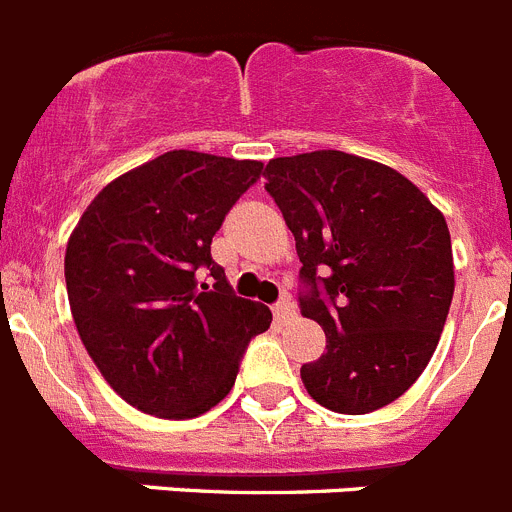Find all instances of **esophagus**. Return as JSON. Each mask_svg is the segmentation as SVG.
Here are the masks:
<instances>
[{"label":"esophagus","instance_id":"obj_1","mask_svg":"<svg viewBox=\"0 0 512 512\" xmlns=\"http://www.w3.org/2000/svg\"><path fill=\"white\" fill-rule=\"evenodd\" d=\"M273 317L278 319V322H286V319L293 317V304L288 299L278 301V304L273 306Z\"/></svg>","mask_w":512,"mask_h":512}]
</instances>
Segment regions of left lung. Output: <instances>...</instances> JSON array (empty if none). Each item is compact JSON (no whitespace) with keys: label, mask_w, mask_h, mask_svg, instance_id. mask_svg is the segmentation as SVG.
<instances>
[{"label":"left lung","mask_w":512,"mask_h":512,"mask_svg":"<svg viewBox=\"0 0 512 512\" xmlns=\"http://www.w3.org/2000/svg\"><path fill=\"white\" fill-rule=\"evenodd\" d=\"M265 190L293 231L299 306L327 335L301 366L314 402L340 415L386 407L417 381L453 299L443 213L386 164L322 149L270 159Z\"/></svg>","instance_id":"1"}]
</instances>
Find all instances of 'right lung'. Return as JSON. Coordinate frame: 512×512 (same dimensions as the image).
I'll return each instance as SVG.
<instances>
[{
    "label": "right lung",
    "mask_w": 512,
    "mask_h": 512,
    "mask_svg": "<svg viewBox=\"0 0 512 512\" xmlns=\"http://www.w3.org/2000/svg\"><path fill=\"white\" fill-rule=\"evenodd\" d=\"M262 162L175 149L97 193L66 244L71 317L128 404L188 420L234 386L250 340L273 322L239 299L211 239Z\"/></svg>",
    "instance_id": "obj_1"
}]
</instances>
